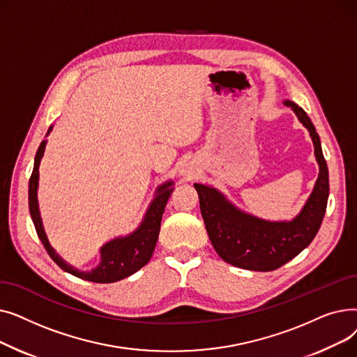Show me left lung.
Wrapping results in <instances>:
<instances>
[{
  "instance_id": "1",
  "label": "left lung",
  "mask_w": 357,
  "mask_h": 357,
  "mask_svg": "<svg viewBox=\"0 0 357 357\" xmlns=\"http://www.w3.org/2000/svg\"><path fill=\"white\" fill-rule=\"evenodd\" d=\"M284 104L291 107L298 120L308 128L320 166L314 190L295 218L291 221L257 218L238 210L213 186L194 183L205 229L215 252L224 261L241 269L269 272L285 265L314 240L326 214L330 186L320 137L301 107L288 100Z\"/></svg>"
}]
</instances>
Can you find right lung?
I'll return each instance as SVG.
<instances>
[{"label":"right lung","mask_w":357,"mask_h":357,"mask_svg":"<svg viewBox=\"0 0 357 357\" xmlns=\"http://www.w3.org/2000/svg\"><path fill=\"white\" fill-rule=\"evenodd\" d=\"M50 131H52V126L47 131V135ZM46 143L47 140H43L40 143L34 158L33 172L29 182V208H30V215L34 222L37 236H39V238L42 240L49 256L53 259L54 264L59 268H62L65 272L72 273L73 276L85 279V280H91V282H97V284L117 282V280H121L130 275L136 273L139 269H142L147 264L155 252L156 241L160 231L162 215L166 207V202L174 191V182L167 181L159 186L156 191V197L152 202H150V207L147 208L144 218L140 226L137 227V230H135L128 236L117 237L114 240L105 243L100 250L101 261L96 269L86 271V272L78 271L73 266H70L69 264H66V261L54 252V249L50 246L43 229V222L39 211V202H37V186H39V166L45 153Z\"/></svg>","instance_id":"obj_1"}]
</instances>
